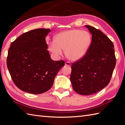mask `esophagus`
I'll use <instances>...</instances> for the list:
<instances>
[{"label": "esophagus", "mask_w": 125, "mask_h": 125, "mask_svg": "<svg viewBox=\"0 0 125 125\" xmlns=\"http://www.w3.org/2000/svg\"><path fill=\"white\" fill-rule=\"evenodd\" d=\"M65 65L68 67H71V63L69 62H66L65 63Z\"/></svg>", "instance_id": "1"}]
</instances>
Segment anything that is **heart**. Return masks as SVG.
<instances>
[{"label": "heart", "mask_w": 125, "mask_h": 125, "mask_svg": "<svg viewBox=\"0 0 125 125\" xmlns=\"http://www.w3.org/2000/svg\"><path fill=\"white\" fill-rule=\"evenodd\" d=\"M91 41V35L88 31L73 29L57 34L54 42L49 44V50L56 55H61L62 50H65L69 60L78 61L86 55Z\"/></svg>", "instance_id": "b5f03b06"}]
</instances>
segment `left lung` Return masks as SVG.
I'll return each instance as SVG.
<instances>
[{
	"label": "left lung",
	"instance_id": "1",
	"mask_svg": "<svg viewBox=\"0 0 125 125\" xmlns=\"http://www.w3.org/2000/svg\"><path fill=\"white\" fill-rule=\"evenodd\" d=\"M92 42L84 57L71 65L70 82L74 91L88 95L95 94L109 83L116 64L114 45L102 31L85 25Z\"/></svg>",
	"mask_w": 125,
	"mask_h": 125
}]
</instances>
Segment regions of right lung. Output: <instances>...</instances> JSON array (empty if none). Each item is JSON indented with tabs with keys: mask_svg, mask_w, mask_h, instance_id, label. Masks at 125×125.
Instances as JSON below:
<instances>
[{
	"mask_svg": "<svg viewBox=\"0 0 125 125\" xmlns=\"http://www.w3.org/2000/svg\"><path fill=\"white\" fill-rule=\"evenodd\" d=\"M50 29L38 28L22 34L8 51L7 66L15 85L23 91L41 94L51 88L63 61H53L46 37Z\"/></svg>",
	"mask_w": 125,
	"mask_h": 125,
	"instance_id": "right-lung-1",
	"label": "right lung"
}]
</instances>
